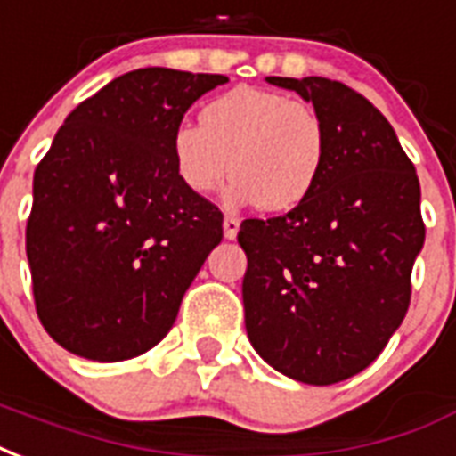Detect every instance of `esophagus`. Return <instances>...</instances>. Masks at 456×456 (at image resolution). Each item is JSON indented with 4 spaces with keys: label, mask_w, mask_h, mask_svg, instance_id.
<instances>
[{
    "label": "esophagus",
    "mask_w": 456,
    "mask_h": 456,
    "mask_svg": "<svg viewBox=\"0 0 456 456\" xmlns=\"http://www.w3.org/2000/svg\"><path fill=\"white\" fill-rule=\"evenodd\" d=\"M222 227H224V239H237V234H239V219L237 217L227 215V217H224V222H222Z\"/></svg>",
    "instance_id": "esophagus-1"
}]
</instances>
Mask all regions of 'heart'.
I'll list each match as a JSON object with an SVG mask.
<instances>
[{"mask_svg":"<svg viewBox=\"0 0 456 456\" xmlns=\"http://www.w3.org/2000/svg\"><path fill=\"white\" fill-rule=\"evenodd\" d=\"M326 125L305 101L237 86L202 108L200 125L178 123L171 159L191 193L217 191L232 176L229 200L285 212L312 195L326 164Z\"/></svg>","mask_w":456,"mask_h":456,"instance_id":"heart-1","label":"heart"}]
</instances>
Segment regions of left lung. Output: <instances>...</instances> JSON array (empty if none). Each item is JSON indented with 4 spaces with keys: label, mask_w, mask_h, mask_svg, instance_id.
Here are the masks:
<instances>
[{
    "label": "left lung",
    "mask_w": 456,
    "mask_h": 456,
    "mask_svg": "<svg viewBox=\"0 0 456 456\" xmlns=\"http://www.w3.org/2000/svg\"><path fill=\"white\" fill-rule=\"evenodd\" d=\"M265 82L312 103L329 150L302 205L241 222L246 333L278 372L326 387L372 365L406 316L426 241L420 183L362 94L323 77Z\"/></svg>",
    "instance_id": "left-lung-1"
}]
</instances>
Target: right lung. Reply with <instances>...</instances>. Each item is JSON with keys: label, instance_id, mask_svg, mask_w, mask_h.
Listing matches in <instances>:
<instances>
[{"label": "right lung", "instance_id": "right-lung-1", "mask_svg": "<svg viewBox=\"0 0 456 456\" xmlns=\"http://www.w3.org/2000/svg\"><path fill=\"white\" fill-rule=\"evenodd\" d=\"M224 74L147 67L106 84L57 130L26 224L33 299L50 338L120 362L154 348L222 241V212L174 171L171 134Z\"/></svg>", "mask_w": 456, "mask_h": 456}]
</instances>
